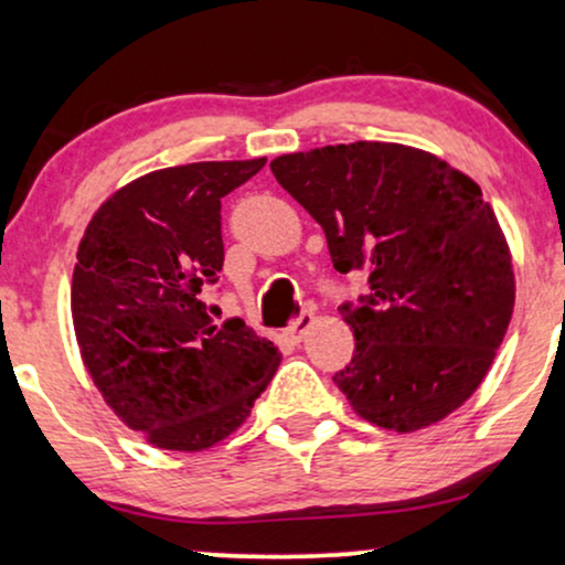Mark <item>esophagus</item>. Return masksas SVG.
<instances>
[{
    "mask_svg": "<svg viewBox=\"0 0 565 565\" xmlns=\"http://www.w3.org/2000/svg\"><path fill=\"white\" fill-rule=\"evenodd\" d=\"M310 327H313V313H310V310H302V313L284 329V337H287L289 342H300L302 337L308 334Z\"/></svg>",
    "mask_w": 565,
    "mask_h": 565,
    "instance_id": "34e87169",
    "label": "esophagus"
}]
</instances>
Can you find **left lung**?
<instances>
[{
	"label": "left lung",
	"instance_id": "8db88e82",
	"mask_svg": "<svg viewBox=\"0 0 565 565\" xmlns=\"http://www.w3.org/2000/svg\"><path fill=\"white\" fill-rule=\"evenodd\" d=\"M327 233L340 274L369 291L342 305L353 361L334 374L359 417L414 433L478 391L515 305L508 238L468 174L436 153L359 140L270 161Z\"/></svg>",
	"mask_w": 565,
	"mask_h": 565
}]
</instances>
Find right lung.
<instances>
[{
  "label": "right lung",
  "instance_id": "right-lung-1",
  "mask_svg": "<svg viewBox=\"0 0 565 565\" xmlns=\"http://www.w3.org/2000/svg\"><path fill=\"white\" fill-rule=\"evenodd\" d=\"M265 159L196 161L111 193L76 252L71 316L106 404L148 444L204 451L249 417L278 348L242 319L215 327L201 302L223 270L220 199Z\"/></svg>",
  "mask_w": 565,
  "mask_h": 565
}]
</instances>
